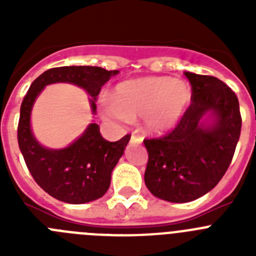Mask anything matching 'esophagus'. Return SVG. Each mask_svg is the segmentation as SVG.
Here are the masks:
<instances>
[{
	"label": "esophagus",
	"instance_id": "1",
	"mask_svg": "<svg viewBox=\"0 0 256 256\" xmlns=\"http://www.w3.org/2000/svg\"><path fill=\"white\" fill-rule=\"evenodd\" d=\"M142 141H144V138H142L141 136L134 134V133H133V134L130 136V144H142Z\"/></svg>",
	"mask_w": 256,
	"mask_h": 256
}]
</instances>
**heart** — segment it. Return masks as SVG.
Returning a JSON list of instances; mask_svg holds the SVG:
<instances>
[{"instance_id":"obj_1","label":"heart","mask_w":256,"mask_h":256,"mask_svg":"<svg viewBox=\"0 0 256 256\" xmlns=\"http://www.w3.org/2000/svg\"><path fill=\"white\" fill-rule=\"evenodd\" d=\"M192 100L191 86L170 76L130 79L116 86L114 100L104 101L106 119L130 123L142 116L144 130L160 134L173 130L188 110Z\"/></svg>"}]
</instances>
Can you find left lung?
Masks as SVG:
<instances>
[{"label":"left lung","instance_id":"left-lung-1","mask_svg":"<svg viewBox=\"0 0 256 256\" xmlns=\"http://www.w3.org/2000/svg\"><path fill=\"white\" fill-rule=\"evenodd\" d=\"M192 102L182 120L162 138L144 140V183L156 198L188 202L218 184L230 166L241 133L234 92L220 79L184 72Z\"/></svg>","mask_w":256,"mask_h":256}]
</instances>
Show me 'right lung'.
<instances>
[{"mask_svg":"<svg viewBox=\"0 0 256 256\" xmlns=\"http://www.w3.org/2000/svg\"><path fill=\"white\" fill-rule=\"evenodd\" d=\"M118 73V70L98 66L52 68L40 74L26 92L20 108L18 142L32 177L52 198L68 204H86L102 198L110 187L112 173L130 136L108 142L102 138L100 126L92 122L66 148H44L37 141L30 126L32 108L37 97L48 84H76L92 97L90 105L94 115L101 87Z\"/></svg>","mask_w":256,"mask_h":256,"instance_id":"1","label":"right lung"}]
</instances>
